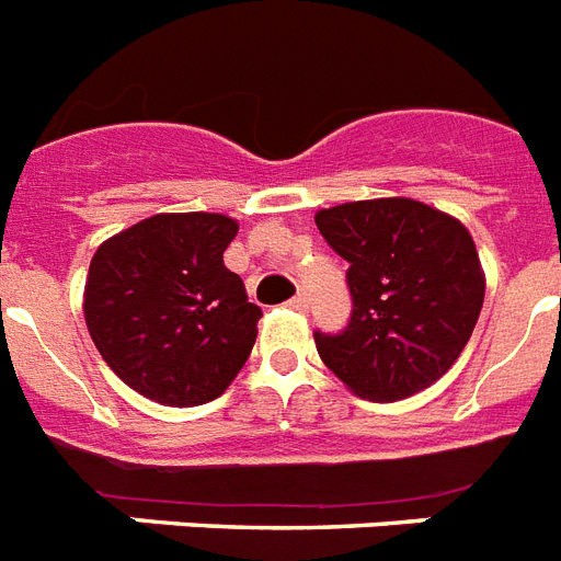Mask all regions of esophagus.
<instances>
[{"label":"esophagus","mask_w":561,"mask_h":561,"mask_svg":"<svg viewBox=\"0 0 561 561\" xmlns=\"http://www.w3.org/2000/svg\"><path fill=\"white\" fill-rule=\"evenodd\" d=\"M289 307L298 309V312H307V309H309V298H307V295H304V293H298V295H295V298H293V301H289Z\"/></svg>","instance_id":"esophagus-1"}]
</instances>
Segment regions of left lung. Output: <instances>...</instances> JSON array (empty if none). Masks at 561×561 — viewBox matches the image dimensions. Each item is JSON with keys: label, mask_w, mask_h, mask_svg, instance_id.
I'll return each mask as SVG.
<instances>
[{"label": "left lung", "mask_w": 561, "mask_h": 561, "mask_svg": "<svg viewBox=\"0 0 561 561\" xmlns=\"http://www.w3.org/2000/svg\"><path fill=\"white\" fill-rule=\"evenodd\" d=\"M318 231L351 263V324L316 333L318 356L356 397L405 400L463 353L483 307L472 234L432 205L388 196L324 208Z\"/></svg>", "instance_id": "1"}]
</instances>
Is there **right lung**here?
<instances>
[{"label":"right lung","mask_w":561,"mask_h":561,"mask_svg":"<svg viewBox=\"0 0 561 561\" xmlns=\"http://www.w3.org/2000/svg\"><path fill=\"white\" fill-rule=\"evenodd\" d=\"M237 228L205 210L156 214L98 245L83 293L89 335L147 400H217L252 353L263 312L222 263Z\"/></svg>","instance_id":"right-lung-1"}]
</instances>
